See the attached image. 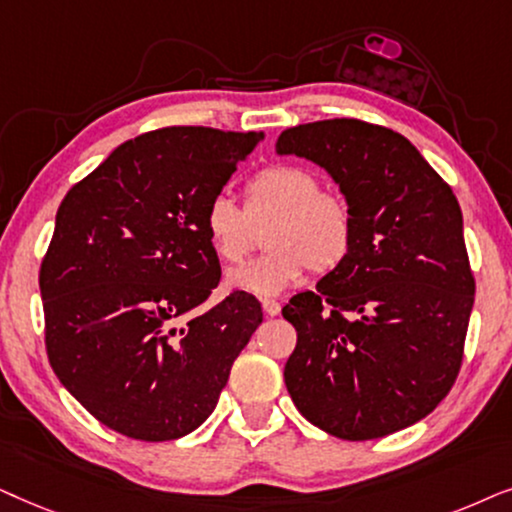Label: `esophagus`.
<instances>
[{"label": "esophagus", "instance_id": "1", "mask_svg": "<svg viewBox=\"0 0 512 512\" xmlns=\"http://www.w3.org/2000/svg\"><path fill=\"white\" fill-rule=\"evenodd\" d=\"M262 309L267 316H278V313H281V302H276V299H264Z\"/></svg>", "mask_w": 512, "mask_h": 512}]
</instances>
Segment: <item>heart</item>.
<instances>
[{
	"label": "heart",
	"instance_id": "heart-1",
	"mask_svg": "<svg viewBox=\"0 0 512 512\" xmlns=\"http://www.w3.org/2000/svg\"><path fill=\"white\" fill-rule=\"evenodd\" d=\"M313 170L276 163L257 173L245 187V208L227 192H217L203 208L215 255L238 264L255 245V227L271 222L269 252L227 274V288L255 297L281 295L302 281L306 271L330 274L342 267L356 241V220L339 194L325 192Z\"/></svg>",
	"mask_w": 512,
	"mask_h": 512
}]
</instances>
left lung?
Segmentation results:
<instances>
[{
	"label": "left lung",
	"mask_w": 512,
	"mask_h": 512,
	"mask_svg": "<svg viewBox=\"0 0 512 512\" xmlns=\"http://www.w3.org/2000/svg\"><path fill=\"white\" fill-rule=\"evenodd\" d=\"M332 175L356 220L342 267L283 306L297 346L292 403L342 440L384 438L431 414L461 370L475 278L459 201L391 128L327 119L278 135Z\"/></svg>",
	"instance_id": "1"
}]
</instances>
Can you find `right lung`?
<instances>
[{
    "label": "right lung",
    "instance_id": "right-lung-1",
    "mask_svg": "<svg viewBox=\"0 0 512 512\" xmlns=\"http://www.w3.org/2000/svg\"><path fill=\"white\" fill-rule=\"evenodd\" d=\"M262 140L206 126L149 131L60 203L39 269L46 353L60 384L126 438L199 428L262 323L248 292L199 311L222 276L203 208Z\"/></svg>",
    "mask_w": 512,
    "mask_h": 512
}]
</instances>
